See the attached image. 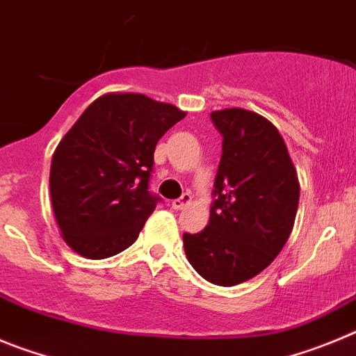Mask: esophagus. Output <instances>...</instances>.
Instances as JSON below:
<instances>
[{"label": "esophagus", "mask_w": 356, "mask_h": 356, "mask_svg": "<svg viewBox=\"0 0 356 356\" xmlns=\"http://www.w3.org/2000/svg\"><path fill=\"white\" fill-rule=\"evenodd\" d=\"M190 202H191V195L190 193H182L181 197L175 198V200H172V207L179 211V209H182V207L188 206Z\"/></svg>", "instance_id": "34e87169"}]
</instances>
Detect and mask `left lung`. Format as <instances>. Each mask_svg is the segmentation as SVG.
Returning <instances> with one entry per match:
<instances>
[{
    "label": "left lung",
    "instance_id": "obj_1",
    "mask_svg": "<svg viewBox=\"0 0 356 356\" xmlns=\"http://www.w3.org/2000/svg\"><path fill=\"white\" fill-rule=\"evenodd\" d=\"M222 134L209 223L184 232L186 257L200 277L236 286L261 273L293 230L300 182L277 127L241 108L213 111Z\"/></svg>",
    "mask_w": 356,
    "mask_h": 356
}]
</instances>
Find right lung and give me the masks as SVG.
I'll return each mask as SVG.
<instances>
[{"instance_id": "1", "label": "right lung", "mask_w": 356, "mask_h": 356, "mask_svg": "<svg viewBox=\"0 0 356 356\" xmlns=\"http://www.w3.org/2000/svg\"><path fill=\"white\" fill-rule=\"evenodd\" d=\"M186 117L142 94H108L56 147L49 188L67 245L106 259L133 245L161 198L150 191L159 138Z\"/></svg>"}]
</instances>
